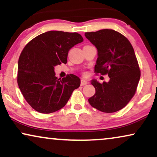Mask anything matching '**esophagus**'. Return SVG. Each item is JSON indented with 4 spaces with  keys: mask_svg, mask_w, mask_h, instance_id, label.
<instances>
[{
    "mask_svg": "<svg viewBox=\"0 0 157 157\" xmlns=\"http://www.w3.org/2000/svg\"><path fill=\"white\" fill-rule=\"evenodd\" d=\"M87 83H88V81L87 80H85V79H82V80H81V85H82V86L87 85Z\"/></svg>",
    "mask_w": 157,
    "mask_h": 157,
    "instance_id": "1",
    "label": "esophagus"
}]
</instances>
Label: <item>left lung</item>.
I'll return each mask as SVG.
<instances>
[{
	"label": "left lung",
	"mask_w": 157,
	"mask_h": 157,
	"mask_svg": "<svg viewBox=\"0 0 157 157\" xmlns=\"http://www.w3.org/2000/svg\"><path fill=\"white\" fill-rule=\"evenodd\" d=\"M85 36L98 51L95 72L110 77L102 84L95 79L91 80L95 93L88 99L89 103L104 113L120 110L134 95L141 77L132 45L112 29L86 32Z\"/></svg>",
	"instance_id": "obj_1"
}]
</instances>
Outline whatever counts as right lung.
<instances>
[{"mask_svg": "<svg viewBox=\"0 0 157 157\" xmlns=\"http://www.w3.org/2000/svg\"><path fill=\"white\" fill-rule=\"evenodd\" d=\"M83 41L77 33L49 31L27 44L18 63L17 82L29 105L41 113L57 111L66 105L80 79L70 74L61 80L54 67L67 62L71 48Z\"/></svg>", "mask_w": 157, "mask_h": 157, "instance_id": "1", "label": "right lung"}]
</instances>
